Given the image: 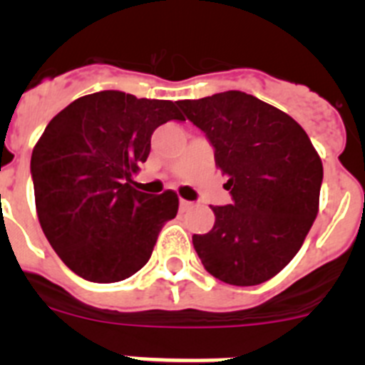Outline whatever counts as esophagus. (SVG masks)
Returning a JSON list of instances; mask_svg holds the SVG:
<instances>
[{
    "mask_svg": "<svg viewBox=\"0 0 365 365\" xmlns=\"http://www.w3.org/2000/svg\"><path fill=\"white\" fill-rule=\"evenodd\" d=\"M179 205H180V210L185 212V210H188V208H192V202L190 201H186V199H180L179 201Z\"/></svg>",
    "mask_w": 365,
    "mask_h": 365,
    "instance_id": "1",
    "label": "esophagus"
}]
</instances>
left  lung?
Segmentation results:
<instances>
[{"label": "left lung", "mask_w": 365, "mask_h": 365, "mask_svg": "<svg viewBox=\"0 0 365 365\" xmlns=\"http://www.w3.org/2000/svg\"><path fill=\"white\" fill-rule=\"evenodd\" d=\"M227 175L232 205L212 206L214 228L193 234L205 269L225 283L259 285L298 254L318 214L324 166L302 125L243 91L179 100Z\"/></svg>", "instance_id": "8db88e82"}]
</instances>
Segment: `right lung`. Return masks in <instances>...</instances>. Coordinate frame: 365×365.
<instances>
[{"label": "right lung", "mask_w": 365, "mask_h": 365, "mask_svg": "<svg viewBox=\"0 0 365 365\" xmlns=\"http://www.w3.org/2000/svg\"><path fill=\"white\" fill-rule=\"evenodd\" d=\"M185 120L172 100L100 91L74 100L47 124L32 150L31 173L41 230L60 259L93 283H115L143 269L177 193L138 192L151 135Z\"/></svg>", "instance_id": "obj_1"}]
</instances>
